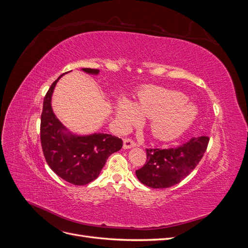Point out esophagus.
Masks as SVG:
<instances>
[{
	"label": "esophagus",
	"instance_id": "1",
	"mask_svg": "<svg viewBox=\"0 0 248 248\" xmlns=\"http://www.w3.org/2000/svg\"><path fill=\"white\" fill-rule=\"evenodd\" d=\"M123 148L124 149H129V148H132V147H136L137 146V142L134 141L132 139H128L126 138L123 140Z\"/></svg>",
	"mask_w": 248,
	"mask_h": 248
}]
</instances>
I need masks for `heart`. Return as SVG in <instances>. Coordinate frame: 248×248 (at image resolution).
<instances>
[{
    "instance_id": "obj_1",
    "label": "heart",
    "mask_w": 248,
    "mask_h": 248,
    "mask_svg": "<svg viewBox=\"0 0 248 248\" xmlns=\"http://www.w3.org/2000/svg\"><path fill=\"white\" fill-rule=\"evenodd\" d=\"M185 102L186 97L181 93L149 87L140 92L137 107L128 100L120 101L117 117L124 125L139 122L140 114L151 118L150 128L153 136L170 140L182 134L197 117L196 107Z\"/></svg>"
}]
</instances>
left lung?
Segmentation results:
<instances>
[{
  "mask_svg": "<svg viewBox=\"0 0 248 248\" xmlns=\"http://www.w3.org/2000/svg\"><path fill=\"white\" fill-rule=\"evenodd\" d=\"M208 137H193L178 147L147 148L144 167L136 170L140 181L152 188H168L181 182L204 156Z\"/></svg>",
  "mask_w": 248,
  "mask_h": 248,
  "instance_id": "left-lung-1",
  "label": "left lung"
}]
</instances>
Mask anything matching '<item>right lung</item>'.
<instances>
[{
    "instance_id": "add662e5",
    "label": "right lung",
    "mask_w": 248,
    "mask_h": 248,
    "mask_svg": "<svg viewBox=\"0 0 248 248\" xmlns=\"http://www.w3.org/2000/svg\"><path fill=\"white\" fill-rule=\"evenodd\" d=\"M82 70L94 74L99 72L91 68ZM62 76L52 82L44 97L40 123L41 147L49 168L59 177L73 185H86L99 176L108 156L122 148L123 140L107 133L88 137L64 133L65 127L55 116L50 104L51 94Z\"/></svg>"
}]
</instances>
